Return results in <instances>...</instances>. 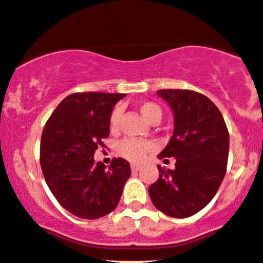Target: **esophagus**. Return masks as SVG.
I'll return each mask as SVG.
<instances>
[{
	"mask_svg": "<svg viewBox=\"0 0 263 263\" xmlns=\"http://www.w3.org/2000/svg\"><path fill=\"white\" fill-rule=\"evenodd\" d=\"M131 169L134 170V172H137V170L140 169V165H139V164H132L131 165Z\"/></svg>",
	"mask_w": 263,
	"mask_h": 263,
	"instance_id": "esophagus-1",
	"label": "esophagus"
}]
</instances>
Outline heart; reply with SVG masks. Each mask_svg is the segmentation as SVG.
I'll return each instance as SVG.
<instances>
[{
  "mask_svg": "<svg viewBox=\"0 0 263 263\" xmlns=\"http://www.w3.org/2000/svg\"><path fill=\"white\" fill-rule=\"evenodd\" d=\"M140 114L143 115L144 119L148 120L149 123L153 122H160L162 111H161L160 106H157L153 102H143L139 106ZM119 118H120V110L115 108L112 111V114L110 117V129L115 131L119 124ZM152 149V143L143 140H135V139H126V140L120 141L118 145V152L122 157L127 158L134 162H139L145 157L146 153Z\"/></svg>",
  "mask_w": 263,
  "mask_h": 263,
  "instance_id": "heart-1",
  "label": "heart"
}]
</instances>
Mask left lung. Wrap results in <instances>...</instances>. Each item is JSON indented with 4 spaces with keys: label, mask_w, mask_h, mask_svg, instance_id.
<instances>
[{
    "label": "left lung",
    "mask_w": 263,
    "mask_h": 263,
    "mask_svg": "<svg viewBox=\"0 0 263 263\" xmlns=\"http://www.w3.org/2000/svg\"><path fill=\"white\" fill-rule=\"evenodd\" d=\"M157 96L169 105L174 129L158 158L174 157L176 167L158 165V179L149 196L158 211L172 217H189L211 202L226 176L229 134L211 99L193 90L166 89Z\"/></svg>",
    "instance_id": "left-lung-1"
}]
</instances>
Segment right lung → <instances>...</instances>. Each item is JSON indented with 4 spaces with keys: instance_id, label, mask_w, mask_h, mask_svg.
Wrapping results in <instances>:
<instances>
[{
    "instance_id": "obj_1",
    "label": "right lung",
    "mask_w": 263,
    "mask_h": 263,
    "mask_svg": "<svg viewBox=\"0 0 263 263\" xmlns=\"http://www.w3.org/2000/svg\"><path fill=\"white\" fill-rule=\"evenodd\" d=\"M126 94L74 93L64 98L44 126L40 166L49 190L67 211L81 219H99L114 211L131 176L124 158L108 169L94 153L110 135L114 106Z\"/></svg>"
}]
</instances>
